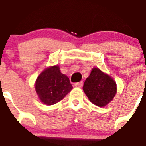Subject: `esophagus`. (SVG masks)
<instances>
[{"label":"esophagus","instance_id":"34e87169","mask_svg":"<svg viewBox=\"0 0 146 146\" xmlns=\"http://www.w3.org/2000/svg\"><path fill=\"white\" fill-rule=\"evenodd\" d=\"M83 81H80V82H77V83H75L74 84V85L76 86V87H78V88H81L83 86Z\"/></svg>","mask_w":146,"mask_h":146}]
</instances>
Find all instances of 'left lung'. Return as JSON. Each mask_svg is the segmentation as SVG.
Returning a JSON list of instances; mask_svg holds the SVG:
<instances>
[{
	"mask_svg": "<svg viewBox=\"0 0 146 146\" xmlns=\"http://www.w3.org/2000/svg\"><path fill=\"white\" fill-rule=\"evenodd\" d=\"M89 100L102 107L113 100L116 93V82L98 68H94L83 86Z\"/></svg>",
	"mask_w": 146,
	"mask_h": 146,
	"instance_id": "8db88e82",
	"label": "left lung"
}]
</instances>
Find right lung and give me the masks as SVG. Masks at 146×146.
Here are the masks:
<instances>
[{
  "instance_id": "add662e5",
  "label": "right lung",
  "mask_w": 146,
  "mask_h": 146,
  "mask_svg": "<svg viewBox=\"0 0 146 146\" xmlns=\"http://www.w3.org/2000/svg\"><path fill=\"white\" fill-rule=\"evenodd\" d=\"M39 98L44 104L51 106L61 101L73 88L70 80L61 73L57 66L44 70L35 84Z\"/></svg>"
}]
</instances>
